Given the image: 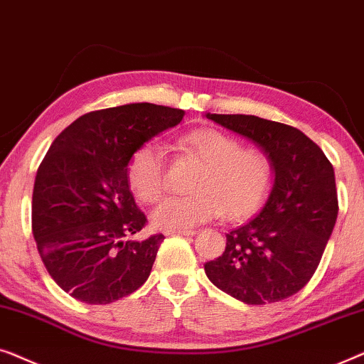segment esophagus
<instances>
[{
  "mask_svg": "<svg viewBox=\"0 0 364 364\" xmlns=\"http://www.w3.org/2000/svg\"><path fill=\"white\" fill-rule=\"evenodd\" d=\"M168 235H194V231H191V229H184V231H168L166 232Z\"/></svg>",
  "mask_w": 364,
  "mask_h": 364,
  "instance_id": "34e87169",
  "label": "esophagus"
}]
</instances>
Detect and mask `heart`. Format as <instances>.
I'll return each instance as SVG.
<instances>
[{
	"label": "heart",
	"mask_w": 364,
	"mask_h": 364,
	"mask_svg": "<svg viewBox=\"0 0 364 364\" xmlns=\"http://www.w3.org/2000/svg\"><path fill=\"white\" fill-rule=\"evenodd\" d=\"M178 146L191 155L203 170L191 184L194 194L170 196L158 204L151 221L158 229L184 231L209 219L224 216L239 221L262 206L272 186L274 168L267 153L244 148L228 133L203 129L188 133ZM127 178L141 201L155 203L166 189L163 150L148 143L133 153Z\"/></svg>",
	"instance_id": "obj_1"
}]
</instances>
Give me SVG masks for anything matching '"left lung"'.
Segmentation results:
<instances>
[{"label": "left lung", "mask_w": 364, "mask_h": 364, "mask_svg": "<svg viewBox=\"0 0 364 364\" xmlns=\"http://www.w3.org/2000/svg\"><path fill=\"white\" fill-rule=\"evenodd\" d=\"M267 153L274 184L255 216L226 234L204 264L208 279L247 305L289 299L318 267L338 216L335 171L321 148L294 127L255 115L206 114Z\"/></svg>", "instance_id": "8db88e82"}]
</instances>
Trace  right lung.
Masks as SVG:
<instances>
[{
    "instance_id": "add662e5",
    "label": "right lung",
    "mask_w": 364,
    "mask_h": 364,
    "mask_svg": "<svg viewBox=\"0 0 364 364\" xmlns=\"http://www.w3.org/2000/svg\"><path fill=\"white\" fill-rule=\"evenodd\" d=\"M183 117L155 104L95 110L46 153L33 189V235L49 275L74 299L112 304L146 282L165 235L127 239L146 224L127 168L138 148Z\"/></svg>"
}]
</instances>
